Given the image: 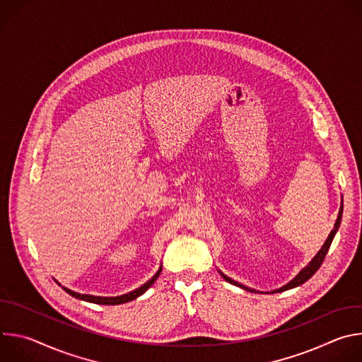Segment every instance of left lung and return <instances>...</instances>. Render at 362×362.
Wrapping results in <instances>:
<instances>
[{"label":"left lung","mask_w":362,"mask_h":362,"mask_svg":"<svg viewBox=\"0 0 362 362\" xmlns=\"http://www.w3.org/2000/svg\"><path fill=\"white\" fill-rule=\"evenodd\" d=\"M342 211H344V200H341L339 212H338V218H337V221H335L334 229H332V230H331V233L328 235L327 240L324 242V245L321 246V249L318 250V253L313 257L311 262H309L305 268H302V269L296 274V276H295L293 279H291L288 284H285L284 286H281V288H278V289H274V291H269V292H261V293H275V292H284V291H288V289L296 288V286L302 285L303 282H306L309 278H311V276H313V275L320 269V267L322 265V262H324V259H325V256H327V253H328V249H329V246H331V243H332V240H334V238H335V235H337V232H338V229H339L341 219H342ZM218 272L222 275V278H223L226 282H229V284H232V285H235V286H239V288H242V289H245V291L255 292V293H256V292H259V291H256V289H253V288L245 286L243 284H239V282L233 281L232 278L226 276V275H225L222 271H219V269H218Z\"/></svg>","instance_id":"1"}]
</instances>
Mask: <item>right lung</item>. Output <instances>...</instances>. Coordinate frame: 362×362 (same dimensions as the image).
<instances>
[{
  "mask_svg": "<svg viewBox=\"0 0 362 362\" xmlns=\"http://www.w3.org/2000/svg\"><path fill=\"white\" fill-rule=\"evenodd\" d=\"M160 272H162V265L159 267L158 272L154 274L146 284H143L140 288L129 292V293H124V295H119V296H94V295H83V293H78V292H74L66 286H63V289L70 293L71 296L77 298V299H81V300H86V302H93V303H100V305H120V303H126V302H130L136 298H139L140 295H143L154 282H156V279L160 276ZM57 282V281H56ZM59 284V282H57ZM62 286V284H59Z\"/></svg>",
  "mask_w": 362,
  "mask_h": 362,
  "instance_id": "1",
  "label": "right lung"
}]
</instances>
